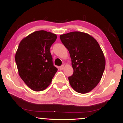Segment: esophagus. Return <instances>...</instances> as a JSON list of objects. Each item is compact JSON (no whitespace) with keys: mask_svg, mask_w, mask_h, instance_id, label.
Returning <instances> with one entry per match:
<instances>
[{"mask_svg":"<svg viewBox=\"0 0 123 123\" xmlns=\"http://www.w3.org/2000/svg\"><path fill=\"white\" fill-rule=\"evenodd\" d=\"M64 64H62V66H61L60 67V69L62 70L64 68Z\"/></svg>","mask_w":123,"mask_h":123,"instance_id":"1","label":"esophagus"}]
</instances>
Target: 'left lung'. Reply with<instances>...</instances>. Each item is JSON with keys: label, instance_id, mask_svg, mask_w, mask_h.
<instances>
[{"label": "left lung", "instance_id": "obj_1", "mask_svg": "<svg viewBox=\"0 0 123 123\" xmlns=\"http://www.w3.org/2000/svg\"><path fill=\"white\" fill-rule=\"evenodd\" d=\"M60 38L72 60L74 72L68 77L70 86L79 93L89 92L99 84L105 68L99 43L91 35L80 31L61 35Z\"/></svg>", "mask_w": 123, "mask_h": 123}]
</instances>
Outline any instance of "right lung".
I'll return each mask as SVG.
<instances>
[{"label": "right lung", "mask_w": 123, "mask_h": 123, "mask_svg": "<svg viewBox=\"0 0 123 123\" xmlns=\"http://www.w3.org/2000/svg\"><path fill=\"white\" fill-rule=\"evenodd\" d=\"M56 38V35L39 30L20 41L15 56L16 63L20 77L33 91L44 90L57 71L50 52Z\"/></svg>", "instance_id": "add662e5"}]
</instances>
